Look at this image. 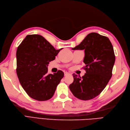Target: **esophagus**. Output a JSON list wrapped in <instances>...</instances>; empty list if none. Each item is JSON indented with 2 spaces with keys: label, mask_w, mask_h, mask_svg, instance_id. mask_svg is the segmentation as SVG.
I'll use <instances>...</instances> for the list:
<instances>
[{
  "label": "esophagus",
  "mask_w": 130,
  "mask_h": 130,
  "mask_svg": "<svg viewBox=\"0 0 130 130\" xmlns=\"http://www.w3.org/2000/svg\"><path fill=\"white\" fill-rule=\"evenodd\" d=\"M70 75V73H68V72H64V75L67 76V75Z\"/></svg>",
  "instance_id": "1"
}]
</instances>
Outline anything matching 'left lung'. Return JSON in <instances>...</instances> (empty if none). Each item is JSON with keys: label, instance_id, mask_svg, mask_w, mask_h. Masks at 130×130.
Instances as JSON below:
<instances>
[{"label": "left lung", "instance_id": "8db88e82", "mask_svg": "<svg viewBox=\"0 0 130 130\" xmlns=\"http://www.w3.org/2000/svg\"><path fill=\"white\" fill-rule=\"evenodd\" d=\"M72 50H85V75L73 74L74 81L69 89L76 98L82 100L92 99L101 93L112 75L115 55L108 38L92 32Z\"/></svg>", "mask_w": 130, "mask_h": 130}]
</instances>
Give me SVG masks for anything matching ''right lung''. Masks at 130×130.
<instances>
[{"mask_svg":"<svg viewBox=\"0 0 130 130\" xmlns=\"http://www.w3.org/2000/svg\"><path fill=\"white\" fill-rule=\"evenodd\" d=\"M61 49L56 50L39 35H27L18 46L17 74L22 87L32 99L45 101L54 95L64 73L59 70L48 74V65Z\"/></svg>","mask_w":130,"mask_h":130,"instance_id":"right-lung-1","label":"right lung"}]
</instances>
